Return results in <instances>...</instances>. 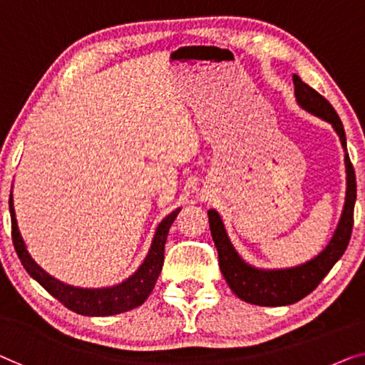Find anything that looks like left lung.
<instances>
[{
    "instance_id": "obj_1",
    "label": "left lung",
    "mask_w": 365,
    "mask_h": 365,
    "mask_svg": "<svg viewBox=\"0 0 365 365\" xmlns=\"http://www.w3.org/2000/svg\"><path fill=\"white\" fill-rule=\"evenodd\" d=\"M293 85H295L298 105L304 111L328 121L336 130V134L339 135L341 145L346 152V201L333 237L317 257L302 265H297V267L274 270L255 269L249 265L231 244L217 211H208L210 230L217 249V260H220L222 277L241 300L259 304V307H284V304L297 303L309 295L324 279L326 274L333 269V265L342 257L347 244H349L352 225H354V203L357 193L356 173L349 160V154H347L346 133L341 119L334 108L331 106V103L319 95L317 90L302 81L298 75H293Z\"/></svg>"
}]
</instances>
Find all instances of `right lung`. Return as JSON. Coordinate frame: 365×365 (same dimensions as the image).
Wrapping results in <instances>:
<instances>
[{
	"label": "right lung",
	"mask_w": 365,
	"mask_h": 365,
	"mask_svg": "<svg viewBox=\"0 0 365 365\" xmlns=\"http://www.w3.org/2000/svg\"><path fill=\"white\" fill-rule=\"evenodd\" d=\"M9 211L14 249L24 269L27 270V274L39 282L53 298H57L58 302L65 304L68 309H72V312L85 314V317H111V314L124 313L133 308H138L149 298L150 292L154 290L157 279H159L162 265H164V247L168 230H170L172 222L175 221L177 215L180 213V208L172 211L157 226L149 252L145 255L144 262L139 265V269L129 279L121 282V284L105 288L72 287L48 275L46 270L36 264L31 254L27 252L23 236L19 232L18 221H16L13 195H9Z\"/></svg>",
	"instance_id": "add662e5"
}]
</instances>
